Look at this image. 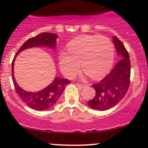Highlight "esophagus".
Masks as SVG:
<instances>
[{"instance_id": "1", "label": "esophagus", "mask_w": 148, "mask_h": 148, "mask_svg": "<svg viewBox=\"0 0 148 148\" xmlns=\"http://www.w3.org/2000/svg\"><path fill=\"white\" fill-rule=\"evenodd\" d=\"M76 85H77V87H81V88H82V87H86V85H82V84H78V83H76Z\"/></svg>"}]
</instances>
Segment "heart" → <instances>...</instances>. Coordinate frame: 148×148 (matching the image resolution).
<instances>
[{"label":"heart","mask_w":148,"mask_h":148,"mask_svg":"<svg viewBox=\"0 0 148 148\" xmlns=\"http://www.w3.org/2000/svg\"><path fill=\"white\" fill-rule=\"evenodd\" d=\"M68 53L58 56L60 69L67 77H73L82 70L95 80L109 73L114 58V47L109 39L97 35H82L68 44Z\"/></svg>","instance_id":"obj_1"}]
</instances>
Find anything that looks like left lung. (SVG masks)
I'll list each match as a JSON object with an SVG mask.
<instances>
[{
    "mask_svg": "<svg viewBox=\"0 0 148 148\" xmlns=\"http://www.w3.org/2000/svg\"><path fill=\"white\" fill-rule=\"evenodd\" d=\"M113 42L119 61L112 72L98 83L92 85L96 95L88 101V105L97 111H105L114 107L124 97L128 90L131 76V61L123 43L114 36Z\"/></svg>",
    "mask_w": 148,
    "mask_h": 148,
    "instance_id": "left-lung-1",
    "label": "left lung"
}]
</instances>
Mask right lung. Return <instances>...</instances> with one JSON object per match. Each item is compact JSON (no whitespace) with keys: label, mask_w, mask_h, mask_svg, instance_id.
Segmentation results:
<instances>
[{"label":"right lung","mask_w":148,"mask_h":148,"mask_svg":"<svg viewBox=\"0 0 148 148\" xmlns=\"http://www.w3.org/2000/svg\"><path fill=\"white\" fill-rule=\"evenodd\" d=\"M57 38L58 36L56 34L48 32L41 33L34 37L30 38L24 43L23 46L17 51L16 56L12 61V81L15 85L16 92L27 105L34 110L45 111L51 108L59 99L66 85L71 83V81L67 79L55 77L50 85L40 91L35 92L26 91L17 85L16 80L14 77L13 68L15 57L23 51L32 47H46L51 49L52 50H55Z\"/></svg>","instance_id":"add662e5"}]
</instances>
